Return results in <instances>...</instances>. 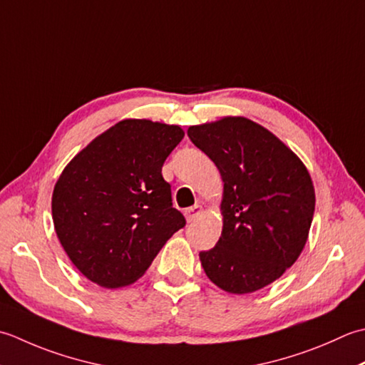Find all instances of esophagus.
I'll return each mask as SVG.
<instances>
[{"label":"esophagus","instance_id":"34e87169","mask_svg":"<svg viewBox=\"0 0 365 365\" xmlns=\"http://www.w3.org/2000/svg\"><path fill=\"white\" fill-rule=\"evenodd\" d=\"M202 212H203V206L195 205V206H192V207H189L187 211H185V219H187V222H193Z\"/></svg>","mask_w":365,"mask_h":365}]
</instances>
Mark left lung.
Returning <instances> with one entry per match:
<instances>
[{
	"label": "left lung",
	"mask_w": 365,
	"mask_h": 365,
	"mask_svg": "<svg viewBox=\"0 0 365 365\" xmlns=\"http://www.w3.org/2000/svg\"><path fill=\"white\" fill-rule=\"evenodd\" d=\"M187 135L224 181V228L200 262L219 288L254 293L277 280L307 242L315 211L310 175L285 143L247 118L192 125Z\"/></svg>",
	"instance_id": "1"
}]
</instances>
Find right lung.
Instances as JSON below:
<instances>
[{
    "label": "right lung",
    "instance_id": "1",
    "mask_svg": "<svg viewBox=\"0 0 365 365\" xmlns=\"http://www.w3.org/2000/svg\"><path fill=\"white\" fill-rule=\"evenodd\" d=\"M182 137L180 125L124 120L63 170L51 215L59 242L86 279L106 288L133 284L185 225L162 176Z\"/></svg>",
    "mask_w": 365,
    "mask_h": 365
}]
</instances>
